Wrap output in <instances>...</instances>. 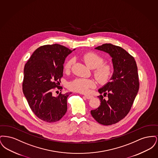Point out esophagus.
I'll return each instance as SVG.
<instances>
[{"instance_id": "1", "label": "esophagus", "mask_w": 158, "mask_h": 158, "mask_svg": "<svg viewBox=\"0 0 158 158\" xmlns=\"http://www.w3.org/2000/svg\"><path fill=\"white\" fill-rule=\"evenodd\" d=\"M84 96H85V98L88 99H92V98H93V97L92 95H85Z\"/></svg>"}]
</instances>
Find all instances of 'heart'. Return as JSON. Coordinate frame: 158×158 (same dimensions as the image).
<instances>
[{
	"mask_svg": "<svg viewBox=\"0 0 158 158\" xmlns=\"http://www.w3.org/2000/svg\"><path fill=\"white\" fill-rule=\"evenodd\" d=\"M83 59L89 68L95 69L94 74L98 82L105 84L110 81L113 75V66L109 63H103L104 60L102 57L97 53L90 52L84 54ZM73 61V59H70L64 65L66 71L70 70ZM95 85V83L91 79L77 78L69 82L68 87L70 90L85 94L87 93L90 88H94Z\"/></svg>",
	"mask_w": 158,
	"mask_h": 158,
	"instance_id": "1",
	"label": "heart"
}]
</instances>
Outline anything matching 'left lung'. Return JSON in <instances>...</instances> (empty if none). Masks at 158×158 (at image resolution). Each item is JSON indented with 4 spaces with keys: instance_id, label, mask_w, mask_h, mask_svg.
<instances>
[{
    "instance_id": "1",
    "label": "left lung",
    "mask_w": 158,
    "mask_h": 158,
    "mask_svg": "<svg viewBox=\"0 0 158 158\" xmlns=\"http://www.w3.org/2000/svg\"><path fill=\"white\" fill-rule=\"evenodd\" d=\"M95 49L112 57L114 72L108 82L98 89L101 105L90 113L99 123L109 126L123 119L129 113L139 89L136 62L124 49L112 44H104Z\"/></svg>"
}]
</instances>
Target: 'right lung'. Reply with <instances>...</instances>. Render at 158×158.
Returning a JSON list of instances; mask_svg holds the SVG:
<instances>
[{
    "instance_id": "obj_1",
    "label": "right lung",
    "mask_w": 158,
    "mask_h": 158,
    "mask_svg": "<svg viewBox=\"0 0 158 158\" xmlns=\"http://www.w3.org/2000/svg\"><path fill=\"white\" fill-rule=\"evenodd\" d=\"M71 50L54 44L40 47L32 53L23 70V93L31 110L40 119L53 123L64 115L67 98L72 92L53 95L63 76V64Z\"/></svg>"
}]
</instances>
